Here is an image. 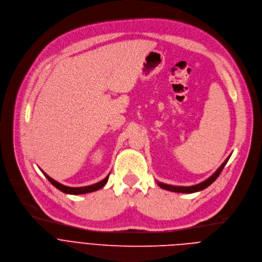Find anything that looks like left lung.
I'll list each match as a JSON object with an SVG mask.
<instances>
[{
  "label": "left lung",
  "mask_w": 262,
  "mask_h": 262,
  "mask_svg": "<svg viewBox=\"0 0 262 262\" xmlns=\"http://www.w3.org/2000/svg\"><path fill=\"white\" fill-rule=\"evenodd\" d=\"M230 156H228L226 158V160L221 164V166L213 173V175L208 178L206 181L198 184V185H193V186H188V187H185V186H171V185H167V184H163V183H160V182H157L159 187L165 189V190H168V191H172V192H181V193H193V192H198V191H201L205 188H207L208 186H210L220 175V172L222 171L223 167L225 166L226 162L228 161Z\"/></svg>",
  "instance_id": "8db88e82"
}]
</instances>
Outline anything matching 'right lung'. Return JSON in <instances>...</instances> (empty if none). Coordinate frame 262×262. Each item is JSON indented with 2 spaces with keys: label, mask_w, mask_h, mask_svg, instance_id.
I'll list each match as a JSON object with an SVG mask.
<instances>
[{
  "label": "right lung",
  "mask_w": 262,
  "mask_h": 262,
  "mask_svg": "<svg viewBox=\"0 0 262 262\" xmlns=\"http://www.w3.org/2000/svg\"><path fill=\"white\" fill-rule=\"evenodd\" d=\"M42 172L44 173V176L48 179V181L54 186L56 187L58 190L64 192V193H68V194H83V193H90V192H93V191H97L99 189H101L102 187L105 186V184L107 183L108 179H109V175L104 179L102 180L101 182L99 183H96L94 185H90V186H84V187H69V186H64L58 182H56L55 180H53L52 178H50L46 172H44L42 170Z\"/></svg>",
  "instance_id": "add662e5"
}]
</instances>
